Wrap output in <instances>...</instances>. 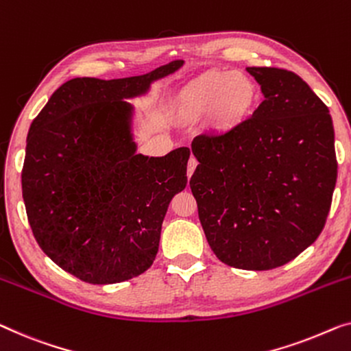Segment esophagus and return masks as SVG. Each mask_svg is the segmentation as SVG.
<instances>
[{
	"mask_svg": "<svg viewBox=\"0 0 351 351\" xmlns=\"http://www.w3.org/2000/svg\"><path fill=\"white\" fill-rule=\"evenodd\" d=\"M196 166H197V160L195 158V156H191V158L188 160V165H186V176H188V179H190V177L193 176V172H195Z\"/></svg>",
	"mask_w": 351,
	"mask_h": 351,
	"instance_id": "34e87169",
	"label": "esophagus"
}]
</instances>
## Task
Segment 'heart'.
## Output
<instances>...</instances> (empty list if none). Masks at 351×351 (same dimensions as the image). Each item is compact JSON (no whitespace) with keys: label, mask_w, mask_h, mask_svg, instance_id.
<instances>
[{"label":"heart","mask_w":351,"mask_h":351,"mask_svg":"<svg viewBox=\"0 0 351 351\" xmlns=\"http://www.w3.org/2000/svg\"><path fill=\"white\" fill-rule=\"evenodd\" d=\"M255 98V85L247 75L231 71H207L182 90L179 110L190 120L212 112L213 128L230 130L250 114Z\"/></svg>","instance_id":"heart-1"}]
</instances>
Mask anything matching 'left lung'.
<instances>
[{"label":"left lung","mask_w":351,"mask_h":351,"mask_svg":"<svg viewBox=\"0 0 351 351\" xmlns=\"http://www.w3.org/2000/svg\"><path fill=\"white\" fill-rule=\"evenodd\" d=\"M264 101L234 128L191 142L190 179L217 258L247 271L283 266L317 241L337 180L329 109L291 71L247 68Z\"/></svg>","instance_id":"1"}]
</instances>
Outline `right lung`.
<instances>
[{"label": "right lung", "mask_w": 351, "mask_h": 351, "mask_svg": "<svg viewBox=\"0 0 351 351\" xmlns=\"http://www.w3.org/2000/svg\"><path fill=\"white\" fill-rule=\"evenodd\" d=\"M182 64L125 79H71L29 126L22 169L28 223L45 255L80 280L125 282L155 260L167 206L186 186L190 149L136 155L123 99Z\"/></svg>", "instance_id": "add662e5"}]
</instances>
